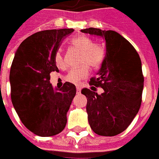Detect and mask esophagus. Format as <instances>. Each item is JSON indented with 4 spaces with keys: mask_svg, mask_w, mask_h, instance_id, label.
Here are the masks:
<instances>
[{
    "mask_svg": "<svg viewBox=\"0 0 159 159\" xmlns=\"http://www.w3.org/2000/svg\"><path fill=\"white\" fill-rule=\"evenodd\" d=\"M80 91H81V89H80V87L76 86V92H77V93H79Z\"/></svg>",
    "mask_w": 159,
    "mask_h": 159,
    "instance_id": "1",
    "label": "esophagus"
}]
</instances>
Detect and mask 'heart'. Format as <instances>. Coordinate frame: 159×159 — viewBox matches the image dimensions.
Instances as JSON below:
<instances>
[{
	"instance_id": "b5f03b06",
	"label": "heart",
	"mask_w": 159,
	"mask_h": 159,
	"mask_svg": "<svg viewBox=\"0 0 159 159\" xmlns=\"http://www.w3.org/2000/svg\"><path fill=\"white\" fill-rule=\"evenodd\" d=\"M70 45L81 51L78 63L83 65L77 68H73L66 75V80L69 83L78 84L82 80L89 76V67L98 68L102 64L106 57V50L103 45L97 42H93L91 38L86 36H79L71 40ZM54 62L59 69H66V62L63 52L59 50L54 55Z\"/></svg>"
}]
</instances>
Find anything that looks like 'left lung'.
I'll list each match as a JSON object with an SVG mask.
<instances>
[{"mask_svg": "<svg viewBox=\"0 0 159 159\" xmlns=\"http://www.w3.org/2000/svg\"><path fill=\"white\" fill-rule=\"evenodd\" d=\"M106 40L107 54L97 76L90 79L91 90L83 89L87 97V113L93 131L99 135L114 136L129 126L139 111L144 87L141 61L136 50L113 30L96 28L81 30ZM97 86L104 92L98 95Z\"/></svg>", "mask_w": 159, "mask_h": 159, "instance_id": "8db88e82", "label": "left lung"}]
</instances>
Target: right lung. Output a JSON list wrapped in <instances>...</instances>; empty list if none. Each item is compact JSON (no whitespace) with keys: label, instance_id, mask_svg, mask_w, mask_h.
I'll use <instances>...</instances> for the list:
<instances>
[{"label":"right lung","instance_id":"right-lung-1","mask_svg":"<svg viewBox=\"0 0 159 159\" xmlns=\"http://www.w3.org/2000/svg\"><path fill=\"white\" fill-rule=\"evenodd\" d=\"M73 29L48 30L33 34L19 45L10 70L11 99L23 124L39 136L62 131L66 114L76 93L69 82L53 89L50 73L59 71L54 55L60 42Z\"/></svg>","mask_w":159,"mask_h":159}]
</instances>
